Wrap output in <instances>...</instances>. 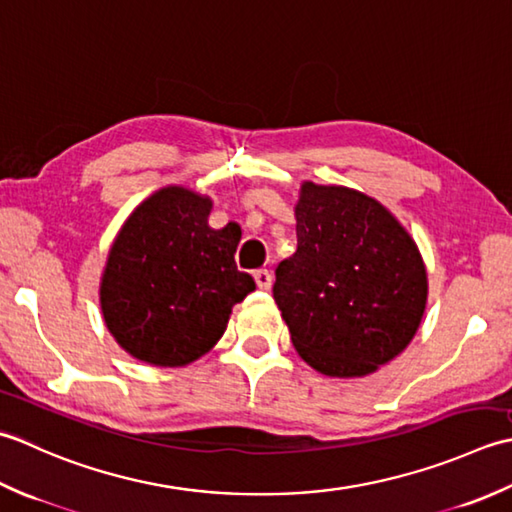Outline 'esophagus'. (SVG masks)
Listing matches in <instances>:
<instances>
[{"instance_id":"esophagus-1","label":"esophagus","mask_w":512,"mask_h":512,"mask_svg":"<svg viewBox=\"0 0 512 512\" xmlns=\"http://www.w3.org/2000/svg\"><path fill=\"white\" fill-rule=\"evenodd\" d=\"M254 280H256L258 289L267 291V289H271V280H274V276H271L269 269H256L254 271Z\"/></svg>"}]
</instances>
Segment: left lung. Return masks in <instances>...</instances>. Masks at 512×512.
I'll list each match as a JSON object with an SVG mask.
<instances>
[{
  "label": "left lung",
  "mask_w": 512,
  "mask_h": 512,
  "mask_svg": "<svg viewBox=\"0 0 512 512\" xmlns=\"http://www.w3.org/2000/svg\"><path fill=\"white\" fill-rule=\"evenodd\" d=\"M298 249L276 267L274 300L309 367L362 378L409 347L429 283L409 232L375 198L300 185Z\"/></svg>",
  "instance_id": "left-lung-1"
}]
</instances>
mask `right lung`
Segmentation results:
<instances>
[{
	"instance_id": "right-lung-1",
	"label": "right lung",
	"mask_w": 512,
	"mask_h": 512,
	"mask_svg": "<svg viewBox=\"0 0 512 512\" xmlns=\"http://www.w3.org/2000/svg\"><path fill=\"white\" fill-rule=\"evenodd\" d=\"M212 201L168 185L134 210L101 276L108 331L132 358L185 367L221 340L236 302L256 289L238 271L236 225L212 229Z\"/></svg>"
}]
</instances>
